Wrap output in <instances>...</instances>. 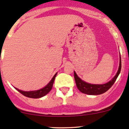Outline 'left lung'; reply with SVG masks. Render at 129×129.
I'll return each instance as SVG.
<instances>
[{"label":"left lung","mask_w":129,"mask_h":129,"mask_svg":"<svg viewBox=\"0 0 129 129\" xmlns=\"http://www.w3.org/2000/svg\"><path fill=\"white\" fill-rule=\"evenodd\" d=\"M121 71V57L120 55V63H119V69L116 75L114 76V77L109 82L104 84H91L87 83L83 81L82 79H80L76 73L74 72V79H75L76 85L78 89L82 92V93H85L88 95H100L102 93H105V92L108 90L112 86L114 82L116 80L117 78L119 76Z\"/></svg>","instance_id":"obj_1"}]
</instances>
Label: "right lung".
<instances>
[{
  "instance_id": "1",
  "label": "right lung",
  "mask_w": 129,
  "mask_h": 129,
  "mask_svg": "<svg viewBox=\"0 0 129 129\" xmlns=\"http://www.w3.org/2000/svg\"><path fill=\"white\" fill-rule=\"evenodd\" d=\"M57 75V73L54 75V76L53 77V78L52 79V80H50V82L45 87L42 88V89L40 90H34V91H22L20 90L17 89L15 88V89L17 90L20 93H21L22 94L24 95V96L27 97H29V98H33V99H39L40 97H42L44 96H45V95L47 94L50 90H51L52 88L53 84H54V80H55V78Z\"/></svg>"
}]
</instances>
